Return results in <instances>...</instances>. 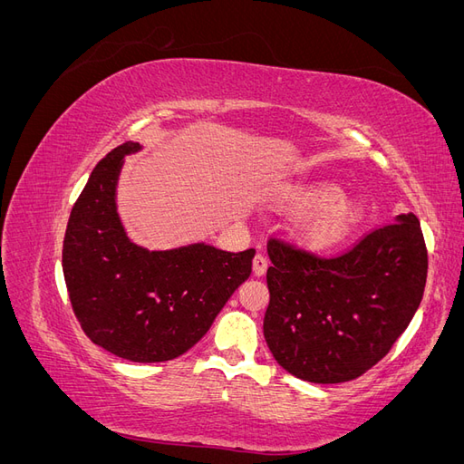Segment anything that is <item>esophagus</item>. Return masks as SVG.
Wrapping results in <instances>:
<instances>
[{
    "label": "esophagus",
    "instance_id": "esophagus-1",
    "mask_svg": "<svg viewBox=\"0 0 464 464\" xmlns=\"http://www.w3.org/2000/svg\"><path fill=\"white\" fill-rule=\"evenodd\" d=\"M266 266H269V261H266L265 256L257 254V256L254 257V273H256L257 276H263V275L266 273Z\"/></svg>",
    "mask_w": 464,
    "mask_h": 464
}]
</instances>
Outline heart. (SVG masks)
<instances>
[{
  "mask_svg": "<svg viewBox=\"0 0 464 464\" xmlns=\"http://www.w3.org/2000/svg\"><path fill=\"white\" fill-rule=\"evenodd\" d=\"M320 208L307 217L300 227V240L314 251L339 246L358 224L362 207L358 201L343 198V188L331 181H314L292 188L283 207L288 210Z\"/></svg>",
  "mask_w": 464,
  "mask_h": 464,
  "instance_id": "b5f03b06",
  "label": "heart"
}]
</instances>
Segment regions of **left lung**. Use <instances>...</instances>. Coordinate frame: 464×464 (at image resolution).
Wrapping results in <instances>:
<instances>
[{"instance_id":"1","label":"left lung","mask_w":464,"mask_h":464,"mask_svg":"<svg viewBox=\"0 0 464 464\" xmlns=\"http://www.w3.org/2000/svg\"><path fill=\"white\" fill-rule=\"evenodd\" d=\"M265 341L288 373L343 383L366 373L409 327L424 296L428 249L416 215H399L336 257L269 240Z\"/></svg>"}]
</instances>
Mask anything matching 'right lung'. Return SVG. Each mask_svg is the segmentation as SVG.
<instances>
[{
  "label": "right lung",
  "mask_w": 464,
  "mask_h": 464,
  "mask_svg": "<svg viewBox=\"0 0 464 464\" xmlns=\"http://www.w3.org/2000/svg\"><path fill=\"white\" fill-rule=\"evenodd\" d=\"M128 141L94 166L69 215L63 276L89 339L131 362H166L201 341L234 290L251 275L256 249L191 244L149 251L125 234L116 186Z\"/></svg>",
  "instance_id": "add662e5"
}]
</instances>
